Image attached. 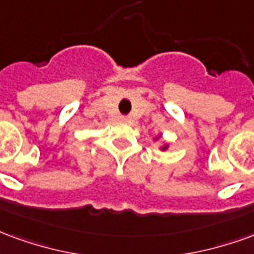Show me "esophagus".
Returning a JSON list of instances; mask_svg holds the SVG:
<instances>
[{"instance_id":"obj_1","label":"esophagus","mask_w":254,"mask_h":254,"mask_svg":"<svg viewBox=\"0 0 254 254\" xmlns=\"http://www.w3.org/2000/svg\"><path fill=\"white\" fill-rule=\"evenodd\" d=\"M125 120H126V119H125Z\"/></svg>"}]
</instances>
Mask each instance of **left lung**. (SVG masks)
Returning a JSON list of instances; mask_svg holds the SVG:
<instances>
[{"mask_svg": "<svg viewBox=\"0 0 254 254\" xmlns=\"http://www.w3.org/2000/svg\"><path fill=\"white\" fill-rule=\"evenodd\" d=\"M168 147H169V146H168V145L162 146V147H161V150H166V149H168Z\"/></svg>", "mask_w": 254, "mask_h": 254, "instance_id": "left-lung-1", "label": "left lung"}]
</instances>
